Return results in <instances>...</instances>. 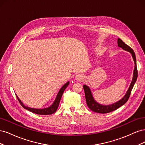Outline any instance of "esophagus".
Segmentation results:
<instances>
[{"mask_svg": "<svg viewBox=\"0 0 145 145\" xmlns=\"http://www.w3.org/2000/svg\"><path fill=\"white\" fill-rule=\"evenodd\" d=\"M76 79L77 80H80V81H81V80H83V76H82V75H80V74H78V75H77L76 76Z\"/></svg>", "mask_w": 145, "mask_h": 145, "instance_id": "1", "label": "esophagus"}]
</instances>
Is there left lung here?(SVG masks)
<instances>
[{"label":"left lung","mask_w":145,"mask_h":145,"mask_svg":"<svg viewBox=\"0 0 145 145\" xmlns=\"http://www.w3.org/2000/svg\"><path fill=\"white\" fill-rule=\"evenodd\" d=\"M117 43H118V46L122 48L123 49L126 51L130 52L133 56V57L135 63V68L134 71L133 79L132 82H131V84L129 88L128 91H127L126 94L125 95V97L120 100L118 101V102H116V103H114L111 105H108V106H103V105H100L98 103L96 102L94 100L93 96H92L91 92L90 91V89L89 88V87L87 86L86 85H83V89H84V91H85L86 102L88 106V108L91 109V110L95 112L102 113V114H106V113L110 112L116 110L117 109L120 108V106H122V105H123L125 103H126L129 98V96L131 93V91H132L135 83L137 79L138 71H137V63H136V57H135V52H134L132 48H131L130 46H129L128 45H126V43H125L121 40L120 39H118Z\"/></svg>","instance_id":"obj_1"}]
</instances>
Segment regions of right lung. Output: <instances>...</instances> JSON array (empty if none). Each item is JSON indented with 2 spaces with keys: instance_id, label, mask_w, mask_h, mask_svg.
Instances as JSON below:
<instances>
[{
  "instance_id": "1",
  "label": "right lung",
  "mask_w": 145,
  "mask_h": 145,
  "mask_svg": "<svg viewBox=\"0 0 145 145\" xmlns=\"http://www.w3.org/2000/svg\"><path fill=\"white\" fill-rule=\"evenodd\" d=\"M68 85H69V82H68L67 83H66V84H65L62 86V88L60 89L57 95V97L56 99V100L54 101V103L52 104L50 107L48 108H45V109H34V108H28V107L25 106V105H23L22 102H21L20 99L18 98V97H17V95H16V97H17V99H18L20 104L22 105V107L26 109H27V110L31 111V112H32L34 114H39V115L52 114H54V112H56V111H57V109L58 106L59 105V103H60V101L61 97H62V94L63 93L65 89L67 88V86H68Z\"/></svg>"
}]
</instances>
